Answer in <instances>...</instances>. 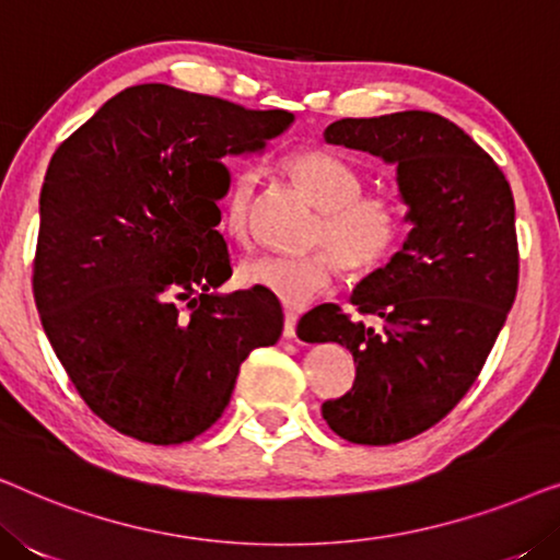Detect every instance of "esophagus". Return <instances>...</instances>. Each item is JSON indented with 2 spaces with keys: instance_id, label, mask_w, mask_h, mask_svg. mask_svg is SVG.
<instances>
[{
  "instance_id": "esophagus-1",
  "label": "esophagus",
  "mask_w": 560,
  "mask_h": 560,
  "mask_svg": "<svg viewBox=\"0 0 560 560\" xmlns=\"http://www.w3.org/2000/svg\"><path fill=\"white\" fill-rule=\"evenodd\" d=\"M295 324H298L295 311H285V326H282V336H285V339H295Z\"/></svg>"
}]
</instances>
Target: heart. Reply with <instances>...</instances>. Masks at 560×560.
<instances>
[{
    "label": "heart",
    "instance_id": "obj_1",
    "mask_svg": "<svg viewBox=\"0 0 560 560\" xmlns=\"http://www.w3.org/2000/svg\"><path fill=\"white\" fill-rule=\"evenodd\" d=\"M285 171L318 209L295 257H257L240 267L244 285L259 288L290 308H303L331 288L339 267L349 278H372L393 262L408 234V203L395 190H364L366 175L351 160L324 148L288 152ZM257 180L240 171L221 198V226L236 244L255 234Z\"/></svg>",
    "mask_w": 560,
    "mask_h": 560
}]
</instances>
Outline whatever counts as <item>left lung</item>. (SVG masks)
<instances>
[{"label": "left lung", "instance_id": "1", "mask_svg": "<svg viewBox=\"0 0 560 560\" xmlns=\"http://www.w3.org/2000/svg\"><path fill=\"white\" fill-rule=\"evenodd\" d=\"M324 137L395 163L410 206L408 242L351 295L380 328L336 303L298 324L303 341L354 357V385L320 408L331 431L389 446L441 423L477 382L517 295L515 201L500 165L439 114L339 119Z\"/></svg>", "mask_w": 560, "mask_h": 560}]
</instances>
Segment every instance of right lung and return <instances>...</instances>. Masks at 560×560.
<instances>
[{
	"label": "right lung",
	"mask_w": 560,
	"mask_h": 560,
	"mask_svg": "<svg viewBox=\"0 0 560 560\" xmlns=\"http://www.w3.org/2000/svg\"><path fill=\"white\" fill-rule=\"evenodd\" d=\"M285 109L142 83L52 152L40 190L33 293L83 402L137 441H194L229 405L252 349L282 334L259 288L232 278L219 201L226 155L265 148Z\"/></svg>",
	"instance_id": "right-lung-1"
}]
</instances>
